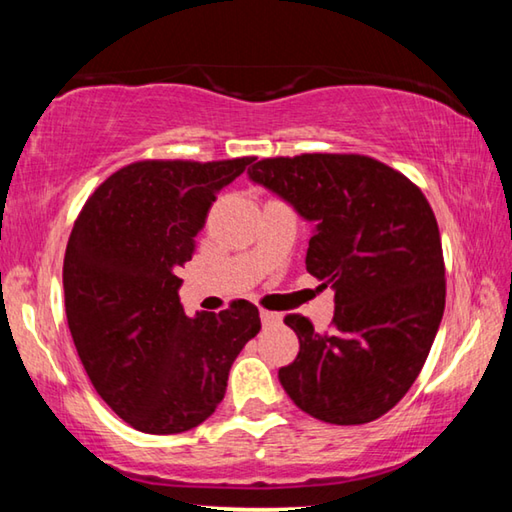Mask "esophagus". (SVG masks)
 Wrapping results in <instances>:
<instances>
[{"mask_svg":"<svg viewBox=\"0 0 512 512\" xmlns=\"http://www.w3.org/2000/svg\"><path fill=\"white\" fill-rule=\"evenodd\" d=\"M259 318H262L264 325H273V323H280V320H282L280 314H275V311H268V309L259 311Z\"/></svg>","mask_w":512,"mask_h":512,"instance_id":"1","label":"esophagus"}]
</instances>
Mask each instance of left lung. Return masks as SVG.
<instances>
[{
    "label": "left lung",
    "mask_w": 512,
    "mask_h": 512,
    "mask_svg": "<svg viewBox=\"0 0 512 512\" xmlns=\"http://www.w3.org/2000/svg\"><path fill=\"white\" fill-rule=\"evenodd\" d=\"M248 176L314 223L307 271L334 289L327 332L300 314L284 318L300 352L280 368V384L316 420L381 418L420 375L445 311L429 201L404 173L357 153L264 158Z\"/></svg>",
    "instance_id": "1"
}]
</instances>
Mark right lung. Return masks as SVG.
Segmentation results:
<instances>
[{
	"label": "right lung",
	"mask_w": 512,
	"mask_h": 512,
	"mask_svg": "<svg viewBox=\"0 0 512 512\" xmlns=\"http://www.w3.org/2000/svg\"><path fill=\"white\" fill-rule=\"evenodd\" d=\"M253 160L133 162L74 221L63 264L69 332L101 400L137 431L183 433L210 418L232 361L262 329L248 300L189 318L176 275L216 194Z\"/></svg>",
	"instance_id": "right-lung-1"
}]
</instances>
